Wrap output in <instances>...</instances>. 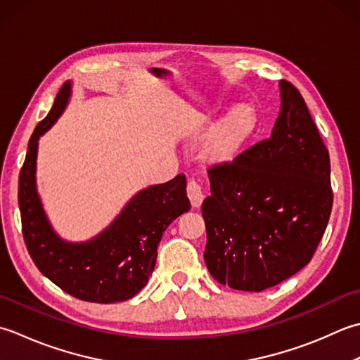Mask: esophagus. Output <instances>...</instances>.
<instances>
[{
  "label": "esophagus",
  "mask_w": 360,
  "mask_h": 360,
  "mask_svg": "<svg viewBox=\"0 0 360 360\" xmlns=\"http://www.w3.org/2000/svg\"><path fill=\"white\" fill-rule=\"evenodd\" d=\"M186 191H188V197L191 200V205H193L194 208H199L205 199V194H203V191H202L199 183H197L195 180H189Z\"/></svg>",
  "instance_id": "34e87169"
}]
</instances>
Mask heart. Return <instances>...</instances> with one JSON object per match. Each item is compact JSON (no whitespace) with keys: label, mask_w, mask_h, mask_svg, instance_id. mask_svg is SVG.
Wrapping results in <instances>:
<instances>
[{"label":"heart","mask_w":360,"mask_h":360,"mask_svg":"<svg viewBox=\"0 0 360 360\" xmlns=\"http://www.w3.org/2000/svg\"><path fill=\"white\" fill-rule=\"evenodd\" d=\"M259 126L258 107L252 102L236 104L222 116L205 139L203 157L211 163H226L234 160L258 134Z\"/></svg>","instance_id":"heart-1"}]
</instances>
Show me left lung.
<instances>
[{
  "label": "left lung",
  "instance_id": "8db88e82",
  "mask_svg": "<svg viewBox=\"0 0 360 360\" xmlns=\"http://www.w3.org/2000/svg\"><path fill=\"white\" fill-rule=\"evenodd\" d=\"M270 138L210 167L205 264L231 289L261 292L311 261L333 208L331 165L302 94L280 82Z\"/></svg>",
  "mask_w": 360,
  "mask_h": 360
}]
</instances>
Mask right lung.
<instances>
[{"label": "right lung", "mask_w": 360, "mask_h": 360, "mask_svg": "<svg viewBox=\"0 0 360 360\" xmlns=\"http://www.w3.org/2000/svg\"><path fill=\"white\" fill-rule=\"evenodd\" d=\"M70 98L68 80L29 139L18 179L23 238L40 272L70 295L91 303L126 302L148 284L165 230L191 208L186 179L180 174L161 185L141 189L98 236L85 242L62 239L43 210L35 171L39 139L63 113Z\"/></svg>", "instance_id": "obj_1"}]
</instances>
